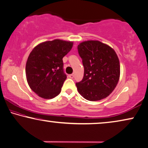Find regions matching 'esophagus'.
I'll return each instance as SVG.
<instances>
[{
	"label": "esophagus",
	"mask_w": 148,
	"mask_h": 148,
	"mask_svg": "<svg viewBox=\"0 0 148 148\" xmlns=\"http://www.w3.org/2000/svg\"><path fill=\"white\" fill-rule=\"evenodd\" d=\"M68 78H74V74H69V75H68Z\"/></svg>",
	"instance_id": "1"
}]
</instances>
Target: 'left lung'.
Segmentation results:
<instances>
[{
	"label": "left lung",
	"mask_w": 148,
	"mask_h": 148,
	"mask_svg": "<svg viewBox=\"0 0 148 148\" xmlns=\"http://www.w3.org/2000/svg\"><path fill=\"white\" fill-rule=\"evenodd\" d=\"M78 50L84 68L82 80L76 83L79 94L89 101L106 98L120 79V61L116 52L98 40L82 42Z\"/></svg>",
	"instance_id": "left-lung-1"
}]
</instances>
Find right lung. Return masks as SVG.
<instances>
[{
	"label": "right lung",
	"instance_id": "right-lung-1",
	"mask_svg": "<svg viewBox=\"0 0 148 148\" xmlns=\"http://www.w3.org/2000/svg\"><path fill=\"white\" fill-rule=\"evenodd\" d=\"M73 42L55 39L33 48L26 64L27 82L33 92L44 99H52L61 92L66 75L63 57L71 50Z\"/></svg>",
	"mask_w": 148,
	"mask_h": 148
}]
</instances>
